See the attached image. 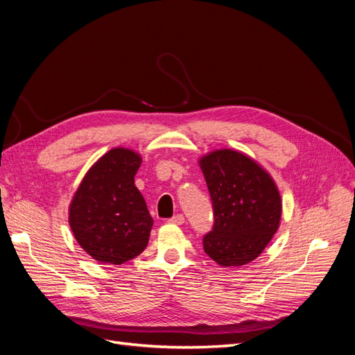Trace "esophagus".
Returning <instances> with one entry per match:
<instances>
[{
  "label": "esophagus",
  "instance_id": "34e87169",
  "mask_svg": "<svg viewBox=\"0 0 355 355\" xmlns=\"http://www.w3.org/2000/svg\"><path fill=\"white\" fill-rule=\"evenodd\" d=\"M184 222H185L184 214H176V216L168 219V223H173V225H182Z\"/></svg>",
  "mask_w": 355,
  "mask_h": 355
}]
</instances>
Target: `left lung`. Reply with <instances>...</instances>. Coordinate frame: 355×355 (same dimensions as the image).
<instances>
[{"mask_svg": "<svg viewBox=\"0 0 355 355\" xmlns=\"http://www.w3.org/2000/svg\"><path fill=\"white\" fill-rule=\"evenodd\" d=\"M198 164L211 197L214 223L202 245L220 266L254 261L270 244L282 220V197L274 179L253 158L216 149Z\"/></svg>", "mask_w": 355, "mask_h": 355, "instance_id": "8db88e82", "label": "left lung"}]
</instances>
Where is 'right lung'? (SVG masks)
Instances as JSON below:
<instances>
[{"label":"right lung","instance_id":"right-lung-1","mask_svg":"<svg viewBox=\"0 0 355 355\" xmlns=\"http://www.w3.org/2000/svg\"><path fill=\"white\" fill-rule=\"evenodd\" d=\"M142 158L133 149L114 148L85 173L69 204L75 240L101 263L121 265L141 254L153 218L135 187Z\"/></svg>","mask_w":355,"mask_h":355}]
</instances>
